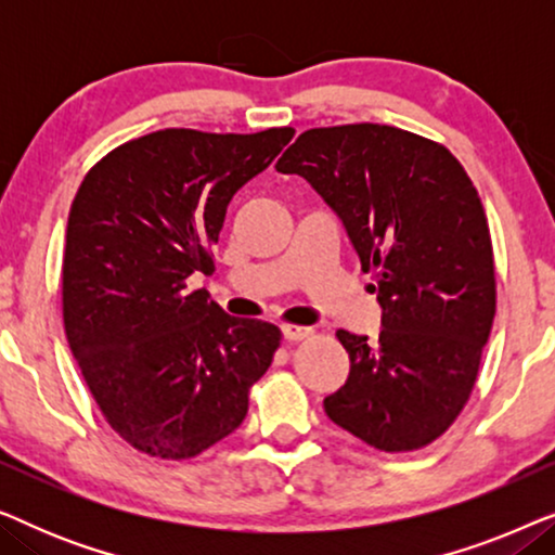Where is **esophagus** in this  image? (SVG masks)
<instances>
[{
	"label": "esophagus",
	"instance_id": "obj_1",
	"mask_svg": "<svg viewBox=\"0 0 555 555\" xmlns=\"http://www.w3.org/2000/svg\"><path fill=\"white\" fill-rule=\"evenodd\" d=\"M285 340H302L313 336V328H306V325H283Z\"/></svg>",
	"mask_w": 555,
	"mask_h": 555
}]
</instances>
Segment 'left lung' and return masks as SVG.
Returning <instances> with one entry per match:
<instances>
[{
	"label": "left lung",
	"instance_id": "1",
	"mask_svg": "<svg viewBox=\"0 0 555 555\" xmlns=\"http://www.w3.org/2000/svg\"><path fill=\"white\" fill-rule=\"evenodd\" d=\"M275 169L336 211L382 306L376 340L336 331L351 371L325 414L376 450L427 447L467 404L495 318L477 189L442 143L378 124L310 128Z\"/></svg>",
	"mask_w": 555,
	"mask_h": 555
}]
</instances>
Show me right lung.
Wrapping results in <instances>:
<instances>
[{"label":"right lung","instance_id":"right-lung-1","mask_svg":"<svg viewBox=\"0 0 555 555\" xmlns=\"http://www.w3.org/2000/svg\"><path fill=\"white\" fill-rule=\"evenodd\" d=\"M293 128H166L113 149L86 173L67 217L63 321L105 422L143 454L189 460L245 422L278 325L227 315L194 272L232 196L268 169Z\"/></svg>","mask_w":555,"mask_h":555}]
</instances>
